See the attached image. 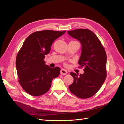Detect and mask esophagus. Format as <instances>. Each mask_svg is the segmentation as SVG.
Masks as SVG:
<instances>
[{"instance_id":"34e87169","label":"esophagus","mask_w":124,"mask_h":124,"mask_svg":"<svg viewBox=\"0 0 124 124\" xmlns=\"http://www.w3.org/2000/svg\"><path fill=\"white\" fill-rule=\"evenodd\" d=\"M67 73H68L67 71H66L65 69H62L61 70V71H60V73H61V74H62V75H65V74H66Z\"/></svg>"}]
</instances>
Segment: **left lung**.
Wrapping results in <instances>:
<instances>
[{
  "mask_svg": "<svg viewBox=\"0 0 124 124\" xmlns=\"http://www.w3.org/2000/svg\"><path fill=\"white\" fill-rule=\"evenodd\" d=\"M69 35L81 43V54L78 63L84 68V73L71 72L74 81L69 90L80 98H88L96 94L106 78L107 56L104 47L96 34L88 29L67 31Z\"/></svg>",
  "mask_w": 124,
  "mask_h": 124,
  "instance_id": "left-lung-1",
  "label": "left lung"
}]
</instances>
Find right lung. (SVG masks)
I'll use <instances>...</instances> for the list:
<instances>
[{
	"label": "right lung",
	"instance_id": "add662e5",
	"mask_svg": "<svg viewBox=\"0 0 124 124\" xmlns=\"http://www.w3.org/2000/svg\"><path fill=\"white\" fill-rule=\"evenodd\" d=\"M65 33L44 30L34 32L25 39L17 54L16 65L18 81L23 89L33 96L50 90L52 80L58 77L60 68L45 64V55L50 53L53 42Z\"/></svg>",
	"mask_w": 124,
	"mask_h": 124
}]
</instances>
